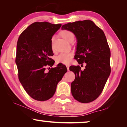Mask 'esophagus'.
Wrapping results in <instances>:
<instances>
[{"label":"esophagus","instance_id":"esophagus-1","mask_svg":"<svg viewBox=\"0 0 127 127\" xmlns=\"http://www.w3.org/2000/svg\"><path fill=\"white\" fill-rule=\"evenodd\" d=\"M66 68H67V70H69V66L66 65Z\"/></svg>","mask_w":127,"mask_h":127}]
</instances>
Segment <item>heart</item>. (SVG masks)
<instances>
[{"label": "heart", "instance_id": "b5f03b06", "mask_svg": "<svg viewBox=\"0 0 127 127\" xmlns=\"http://www.w3.org/2000/svg\"><path fill=\"white\" fill-rule=\"evenodd\" d=\"M61 35L66 41L70 42L72 40H74V35L71 31L68 30H63L61 32ZM54 40V37L51 38L52 44ZM73 57L72 53H61L56 58V62L57 63H62L64 64H68L70 63Z\"/></svg>", "mask_w": 127, "mask_h": 127}]
</instances>
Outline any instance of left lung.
Here are the masks:
<instances>
[{"label":"left lung","mask_w":127,"mask_h":127,"mask_svg":"<svg viewBox=\"0 0 127 127\" xmlns=\"http://www.w3.org/2000/svg\"><path fill=\"white\" fill-rule=\"evenodd\" d=\"M62 29L74 33L77 39L75 59L81 65L86 64L83 70L79 65L69 67L75 74L71 83L72 96L80 102H91L101 94L110 74V50L106 36L90 20L68 23Z\"/></svg>","instance_id":"obj_1"}]
</instances>
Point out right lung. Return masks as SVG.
Instances as JSON below:
<instances>
[{
    "label": "right lung",
    "mask_w": 127,
    "mask_h": 127,
    "mask_svg": "<svg viewBox=\"0 0 127 127\" xmlns=\"http://www.w3.org/2000/svg\"><path fill=\"white\" fill-rule=\"evenodd\" d=\"M61 26L36 22L19 36L16 58L18 79L26 92L36 100L43 101L52 97L58 83L67 72L62 63L48 72L45 70L55 62L50 58L54 55L51 38Z\"/></svg>",
    "instance_id": "1"
}]
</instances>
